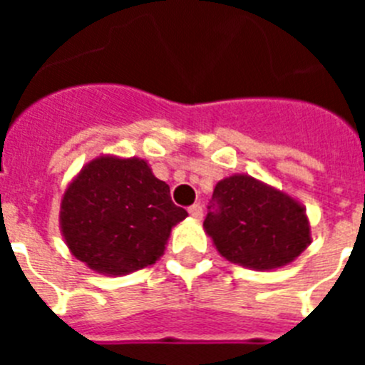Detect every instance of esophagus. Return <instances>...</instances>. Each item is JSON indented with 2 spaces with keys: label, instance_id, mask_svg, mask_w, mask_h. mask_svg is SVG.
Returning <instances> with one entry per match:
<instances>
[{
  "label": "esophagus",
  "instance_id": "1",
  "mask_svg": "<svg viewBox=\"0 0 365 365\" xmlns=\"http://www.w3.org/2000/svg\"><path fill=\"white\" fill-rule=\"evenodd\" d=\"M190 215H192L193 219H201L202 217V206L201 205H192L188 208Z\"/></svg>",
  "mask_w": 365,
  "mask_h": 365
}]
</instances>
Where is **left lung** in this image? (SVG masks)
Here are the masks:
<instances>
[{
  "label": "left lung",
  "instance_id": "obj_1",
  "mask_svg": "<svg viewBox=\"0 0 365 365\" xmlns=\"http://www.w3.org/2000/svg\"><path fill=\"white\" fill-rule=\"evenodd\" d=\"M215 208L202 228L217 252L250 270L291 265L311 245L305 206L283 190L245 173L225 177L214 188Z\"/></svg>",
  "mask_w": 365,
  "mask_h": 365
}]
</instances>
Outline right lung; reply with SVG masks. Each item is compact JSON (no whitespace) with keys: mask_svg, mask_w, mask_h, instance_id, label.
Segmentation results:
<instances>
[{"mask_svg":"<svg viewBox=\"0 0 365 365\" xmlns=\"http://www.w3.org/2000/svg\"><path fill=\"white\" fill-rule=\"evenodd\" d=\"M186 217L148 160L98 155L67 185L58 219L76 259L104 276H125L159 261Z\"/></svg>","mask_w":365,"mask_h":365,"instance_id":"obj_1","label":"right lung"}]
</instances>
